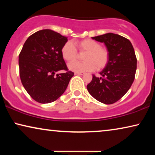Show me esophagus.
<instances>
[{"instance_id": "esophagus-1", "label": "esophagus", "mask_w": 155, "mask_h": 155, "mask_svg": "<svg viewBox=\"0 0 155 155\" xmlns=\"http://www.w3.org/2000/svg\"><path fill=\"white\" fill-rule=\"evenodd\" d=\"M84 73H82V72H75V75H84Z\"/></svg>"}]
</instances>
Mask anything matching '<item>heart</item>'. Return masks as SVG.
<instances>
[{
    "mask_svg": "<svg viewBox=\"0 0 155 155\" xmlns=\"http://www.w3.org/2000/svg\"><path fill=\"white\" fill-rule=\"evenodd\" d=\"M80 52L85 53L82 59L83 62H74L68 65V68L74 72L92 71L94 68L101 70L107 65L109 53L107 48L93 39H87L76 43ZM63 58L68 62H73L78 58V54L72 41H67L61 49Z\"/></svg>",
    "mask_w": 155,
    "mask_h": 155,
    "instance_id": "1",
    "label": "heart"
}]
</instances>
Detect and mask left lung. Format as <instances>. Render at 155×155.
Listing matches in <instances>:
<instances>
[{"instance_id": "obj_1", "label": "left lung", "mask_w": 155, "mask_h": 155, "mask_svg": "<svg viewBox=\"0 0 155 155\" xmlns=\"http://www.w3.org/2000/svg\"><path fill=\"white\" fill-rule=\"evenodd\" d=\"M105 44L109 53L107 65L99 74L92 75L87 85L90 94L97 101L111 104L124 97L132 85L137 68V59L131 42L114 33L92 37Z\"/></svg>"}]
</instances>
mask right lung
<instances>
[{
	"instance_id": "obj_1",
	"label": "right lung",
	"mask_w": 155,
	"mask_h": 155,
	"mask_svg": "<svg viewBox=\"0 0 155 155\" xmlns=\"http://www.w3.org/2000/svg\"><path fill=\"white\" fill-rule=\"evenodd\" d=\"M68 37L51 29H42L29 36L19 55L21 82L37 102L58 99L66 90L74 73L68 71L61 49ZM66 70L65 74L55 73Z\"/></svg>"
}]
</instances>
